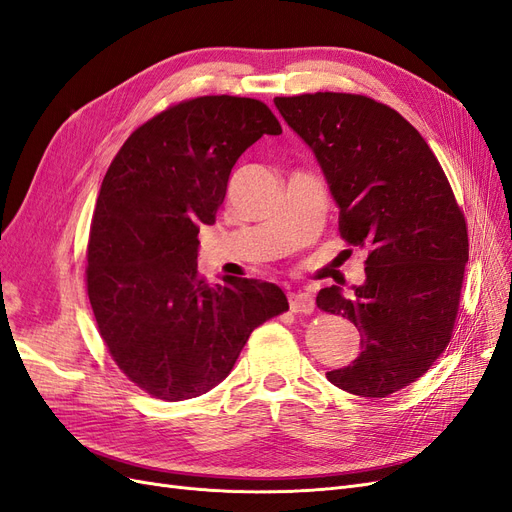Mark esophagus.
<instances>
[{"label":"esophagus","mask_w":512,"mask_h":512,"mask_svg":"<svg viewBox=\"0 0 512 512\" xmlns=\"http://www.w3.org/2000/svg\"><path fill=\"white\" fill-rule=\"evenodd\" d=\"M288 303H290V309H292L294 314H312L314 307H316L312 294L303 292V290L290 292L288 294Z\"/></svg>","instance_id":"34e87169"}]
</instances>
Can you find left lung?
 Returning <instances> with one entry per match:
<instances>
[{"instance_id":"obj_1","label":"left lung","mask_w":512,"mask_h":512,"mask_svg":"<svg viewBox=\"0 0 512 512\" xmlns=\"http://www.w3.org/2000/svg\"><path fill=\"white\" fill-rule=\"evenodd\" d=\"M273 102L312 149L342 237L369 250L361 286L316 297L361 333V354L327 378L352 395L386 397L421 378L451 342L466 220L425 138L393 108L333 91Z\"/></svg>"}]
</instances>
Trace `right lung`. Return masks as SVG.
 Wrapping results in <instances>:
<instances>
[{
    "mask_svg": "<svg viewBox=\"0 0 512 512\" xmlns=\"http://www.w3.org/2000/svg\"><path fill=\"white\" fill-rule=\"evenodd\" d=\"M262 134L267 104L203 96L132 132L108 166L91 220L87 294L100 335L136 386L166 401L207 393L247 337L288 309L280 286L198 275V232L222 207L230 170Z\"/></svg>",
    "mask_w": 512,
    "mask_h": 512,
    "instance_id": "right-lung-1",
    "label": "right lung"
}]
</instances>
